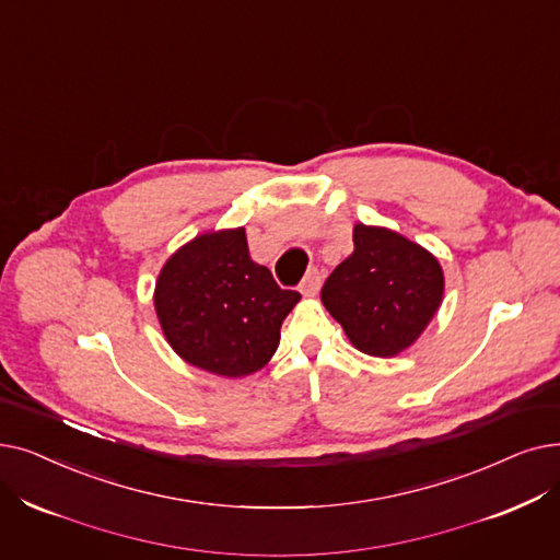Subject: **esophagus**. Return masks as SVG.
Listing matches in <instances>:
<instances>
[{
    "mask_svg": "<svg viewBox=\"0 0 560 560\" xmlns=\"http://www.w3.org/2000/svg\"><path fill=\"white\" fill-rule=\"evenodd\" d=\"M320 283H323L320 272H318V270H308L306 277H304L302 283H300L302 295H315V293H318V290H320Z\"/></svg>",
    "mask_w": 560,
    "mask_h": 560,
    "instance_id": "esophagus-1",
    "label": "esophagus"
}]
</instances>
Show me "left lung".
Here are the masks:
<instances>
[{
    "mask_svg": "<svg viewBox=\"0 0 560 560\" xmlns=\"http://www.w3.org/2000/svg\"><path fill=\"white\" fill-rule=\"evenodd\" d=\"M354 252L323 285V304L350 343L371 357H396L423 334L442 304V265L417 242L357 224Z\"/></svg>",
    "mask_w": 560,
    "mask_h": 560,
    "instance_id": "1",
    "label": "left lung"
}]
</instances>
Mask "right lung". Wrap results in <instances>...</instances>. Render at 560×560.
Listing matches in <instances>:
<instances>
[{"mask_svg": "<svg viewBox=\"0 0 560 560\" xmlns=\"http://www.w3.org/2000/svg\"><path fill=\"white\" fill-rule=\"evenodd\" d=\"M300 302L249 256L245 229L197 235L162 267L155 311L168 346L214 375L260 371L279 348L281 323Z\"/></svg>", "mask_w": 560, "mask_h": 560, "instance_id": "add662e5", "label": "right lung"}]
</instances>
